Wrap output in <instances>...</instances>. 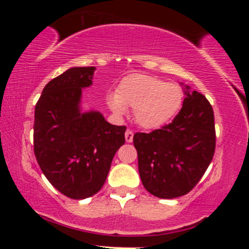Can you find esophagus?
Instances as JSON below:
<instances>
[{"label": "esophagus", "mask_w": 249, "mask_h": 249, "mask_svg": "<svg viewBox=\"0 0 249 249\" xmlns=\"http://www.w3.org/2000/svg\"><path fill=\"white\" fill-rule=\"evenodd\" d=\"M125 141L127 142H131L133 141V132L131 130H127L126 132H125Z\"/></svg>", "instance_id": "esophagus-1"}]
</instances>
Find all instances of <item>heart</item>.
<instances>
[{
	"mask_svg": "<svg viewBox=\"0 0 249 249\" xmlns=\"http://www.w3.org/2000/svg\"><path fill=\"white\" fill-rule=\"evenodd\" d=\"M184 99V91L177 83H166L147 75L125 77L116 92L107 93V104L116 116L134 108V119L144 128H158L176 116Z\"/></svg>",
	"mask_w": 249,
	"mask_h": 249,
	"instance_id": "1",
	"label": "heart"
}]
</instances>
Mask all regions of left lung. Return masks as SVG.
<instances>
[{
	"label": "left lung",
	"mask_w": 249,
	"mask_h": 249,
	"mask_svg": "<svg viewBox=\"0 0 249 249\" xmlns=\"http://www.w3.org/2000/svg\"><path fill=\"white\" fill-rule=\"evenodd\" d=\"M185 95L181 110L172 123L133 136L142 185L161 199L190 192L206 172L215 151L212 105L187 85Z\"/></svg>",
	"instance_id": "left-lung-1"
}]
</instances>
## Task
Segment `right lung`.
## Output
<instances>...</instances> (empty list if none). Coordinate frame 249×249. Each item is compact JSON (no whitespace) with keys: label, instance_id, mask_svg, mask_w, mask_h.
Segmentation results:
<instances>
[{"label":"right lung","instance_id":"add662e5","mask_svg":"<svg viewBox=\"0 0 249 249\" xmlns=\"http://www.w3.org/2000/svg\"><path fill=\"white\" fill-rule=\"evenodd\" d=\"M95 67L71 68L45 85L35 107L34 152L42 172L68 198L85 199L104 185L111 162L125 142L126 126L98 111L82 112V89Z\"/></svg>","mask_w":249,"mask_h":249}]
</instances>
